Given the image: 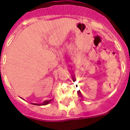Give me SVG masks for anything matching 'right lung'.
Returning a JSON list of instances; mask_svg holds the SVG:
<instances>
[{"label":"right lung","instance_id":"add662e5","mask_svg":"<svg viewBox=\"0 0 130 130\" xmlns=\"http://www.w3.org/2000/svg\"><path fill=\"white\" fill-rule=\"evenodd\" d=\"M51 101H52L51 100H47V101H45L44 102H43V104H42V105H47V104H49V103H50V102H51ZM34 105H42V104H34Z\"/></svg>","mask_w":130,"mask_h":130}]
</instances>
